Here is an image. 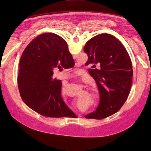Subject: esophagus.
Listing matches in <instances>:
<instances>
[{"label":"esophagus","mask_w":151,"mask_h":151,"mask_svg":"<svg viewBox=\"0 0 151 151\" xmlns=\"http://www.w3.org/2000/svg\"><path fill=\"white\" fill-rule=\"evenodd\" d=\"M74 58V59H76V58Z\"/></svg>","instance_id":"obj_1"}]
</instances>
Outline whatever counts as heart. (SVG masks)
<instances>
[{
  "instance_id": "heart-1",
  "label": "heart",
  "mask_w": 151,
  "mask_h": 151,
  "mask_svg": "<svg viewBox=\"0 0 151 151\" xmlns=\"http://www.w3.org/2000/svg\"><path fill=\"white\" fill-rule=\"evenodd\" d=\"M65 88H63L62 89V93H65ZM89 99L92 101L93 103L94 102H96L97 101V99H98V96H97V94L96 93V91L94 89H93L92 91V92H91V94H90V97Z\"/></svg>"
}]
</instances>
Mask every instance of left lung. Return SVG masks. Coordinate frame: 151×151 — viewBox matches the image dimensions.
Instances as JSON below:
<instances>
[{
  "label": "left lung",
  "instance_id": "left-lung-1",
  "mask_svg": "<svg viewBox=\"0 0 151 151\" xmlns=\"http://www.w3.org/2000/svg\"><path fill=\"white\" fill-rule=\"evenodd\" d=\"M86 63L93 65L89 74L96 83L100 97L95 111L86 118L101 120L120 110L129 96L132 82V64L125 48L115 36L102 33L85 45Z\"/></svg>",
  "mask_w": 151,
  "mask_h": 151
}]
</instances>
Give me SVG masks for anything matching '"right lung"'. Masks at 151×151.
Wrapping results in <instances>:
<instances>
[{
    "mask_svg": "<svg viewBox=\"0 0 151 151\" xmlns=\"http://www.w3.org/2000/svg\"><path fill=\"white\" fill-rule=\"evenodd\" d=\"M74 64L67 42L60 36L47 33L37 36L26 47L19 62L17 84L22 101L45 116H76L62 99L61 81L53 78L54 68Z\"/></svg>",
    "mask_w": 151,
    "mask_h": 151,
    "instance_id": "obj_1",
    "label": "right lung"
}]
</instances>
